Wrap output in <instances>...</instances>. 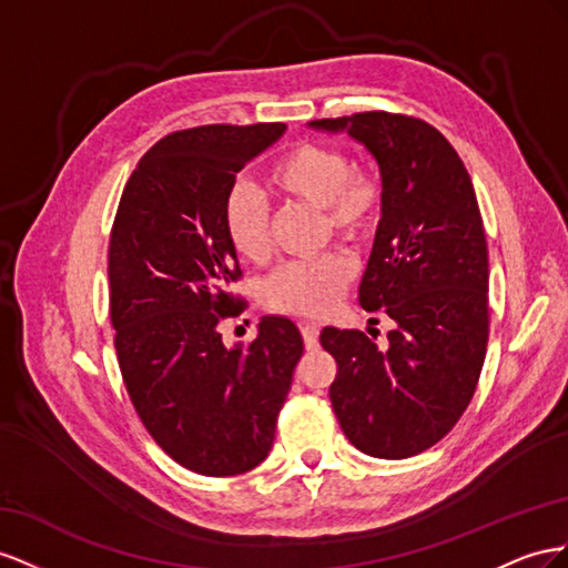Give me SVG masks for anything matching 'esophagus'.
I'll return each instance as SVG.
<instances>
[{"instance_id":"obj_1","label":"esophagus","mask_w":568,"mask_h":568,"mask_svg":"<svg viewBox=\"0 0 568 568\" xmlns=\"http://www.w3.org/2000/svg\"><path fill=\"white\" fill-rule=\"evenodd\" d=\"M300 331H302V337H304V347L306 349H318V333L321 328L316 326V323H300Z\"/></svg>"}]
</instances>
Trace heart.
Returning a JSON list of instances; mask_svg holds the SVG:
<instances>
[{"label": "heart", "instance_id": "b5f03b06", "mask_svg": "<svg viewBox=\"0 0 568 568\" xmlns=\"http://www.w3.org/2000/svg\"><path fill=\"white\" fill-rule=\"evenodd\" d=\"M266 183L281 197L318 206L323 229L347 242L374 235L385 204L383 178L376 169L349 164V154L331 142L304 140L285 150L266 171ZM223 233L231 250L252 264L268 256V209L245 185L223 200ZM343 254H323L310 262H290L264 285V302L275 312L323 316L343 297L352 281Z\"/></svg>", "mask_w": 568, "mask_h": 568}]
</instances>
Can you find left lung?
Instances as JSON below:
<instances>
[{"label":"left lung","mask_w":568,"mask_h":568,"mask_svg":"<svg viewBox=\"0 0 568 568\" xmlns=\"http://www.w3.org/2000/svg\"><path fill=\"white\" fill-rule=\"evenodd\" d=\"M310 125L362 142L385 187L359 304L390 316L395 331L385 349L362 331H321L337 362L333 412L364 455L407 459L455 428L488 347V242L471 175L440 131L404 113Z\"/></svg>","instance_id":"obj_1"}]
</instances>
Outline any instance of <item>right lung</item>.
<instances>
[{
	"label": "right lung",
	"mask_w": 568,
	"mask_h": 568,
	"mask_svg": "<svg viewBox=\"0 0 568 568\" xmlns=\"http://www.w3.org/2000/svg\"><path fill=\"white\" fill-rule=\"evenodd\" d=\"M285 123L200 125L161 138L123 187L109 240L119 368L154 443L202 476H237L271 452L304 352L290 318L264 316L250 345H223L242 271L223 233L235 173Z\"/></svg>",
	"instance_id": "right-lung-1"
}]
</instances>
